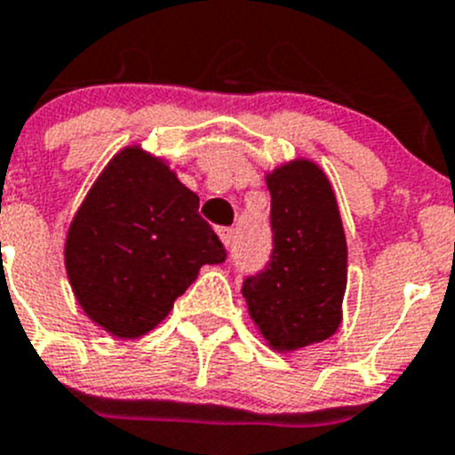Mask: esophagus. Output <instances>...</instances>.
Masks as SVG:
<instances>
[{
    "instance_id": "obj_1",
    "label": "esophagus",
    "mask_w": 455,
    "mask_h": 455,
    "mask_svg": "<svg viewBox=\"0 0 455 455\" xmlns=\"http://www.w3.org/2000/svg\"><path fill=\"white\" fill-rule=\"evenodd\" d=\"M218 237L224 246H231L233 244V237H235V231L233 228H218Z\"/></svg>"
}]
</instances>
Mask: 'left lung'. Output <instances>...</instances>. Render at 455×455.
I'll return each mask as SVG.
<instances>
[{
	"instance_id": "obj_1",
	"label": "left lung",
	"mask_w": 455,
	"mask_h": 455,
	"mask_svg": "<svg viewBox=\"0 0 455 455\" xmlns=\"http://www.w3.org/2000/svg\"><path fill=\"white\" fill-rule=\"evenodd\" d=\"M271 193L273 255L242 295L273 351L324 342L342 322L347 237L333 187L311 160L295 157L264 175Z\"/></svg>"
}]
</instances>
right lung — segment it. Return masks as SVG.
Returning <instances> with one entry per match:
<instances>
[{
	"instance_id": "right-lung-1",
	"label": "right lung",
	"mask_w": 455,
	"mask_h": 455,
	"mask_svg": "<svg viewBox=\"0 0 455 455\" xmlns=\"http://www.w3.org/2000/svg\"><path fill=\"white\" fill-rule=\"evenodd\" d=\"M200 197L140 144L104 166L64 242L75 299L92 324L120 339L156 329L204 264L227 253L200 218Z\"/></svg>"
}]
</instances>
